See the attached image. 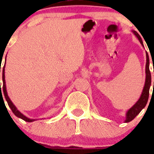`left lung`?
I'll list each match as a JSON object with an SVG mask.
<instances>
[{"instance_id":"1","label":"left lung","mask_w":154,"mask_h":154,"mask_svg":"<svg viewBox=\"0 0 154 154\" xmlns=\"http://www.w3.org/2000/svg\"><path fill=\"white\" fill-rule=\"evenodd\" d=\"M133 33L135 34L136 36L138 38L139 41L140 42V43L142 44V45H143V41L141 39L140 36L139 35V34L137 33V31H133ZM146 81H145V85H144L142 95H141L140 98L139 99V100L137 101V103H136L134 106H133L132 108H130V109L128 110L127 113H126V123H129L130 121L133 120L134 118L138 115L140 112L141 110L146 106V103L148 101V98H149V87L151 85V74H150V71H149V55H148V53L146 52ZM153 87H154V82H153Z\"/></svg>"}]
</instances>
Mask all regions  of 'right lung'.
<instances>
[{
    "instance_id": "add662e5",
    "label": "right lung",
    "mask_w": 154,
    "mask_h": 154,
    "mask_svg": "<svg viewBox=\"0 0 154 154\" xmlns=\"http://www.w3.org/2000/svg\"><path fill=\"white\" fill-rule=\"evenodd\" d=\"M5 65H4V68H3V72H2V79H3V86L2 88H1V82H0V96H2V92H4V95H5V99H6L7 103H8V106L9 107L11 108V109L12 110V112L16 116H17L18 118H21L23 120L26 121V122H33L34 119H28L27 118L26 116H24L23 114H21V112H19L18 110L17 109L15 106H14V105L12 103V102L11 101L10 98L8 97V93H7V91H6V85H5ZM0 72H1V69H0ZM3 98V97H2ZM4 100V99H3Z\"/></svg>"
}]
</instances>
